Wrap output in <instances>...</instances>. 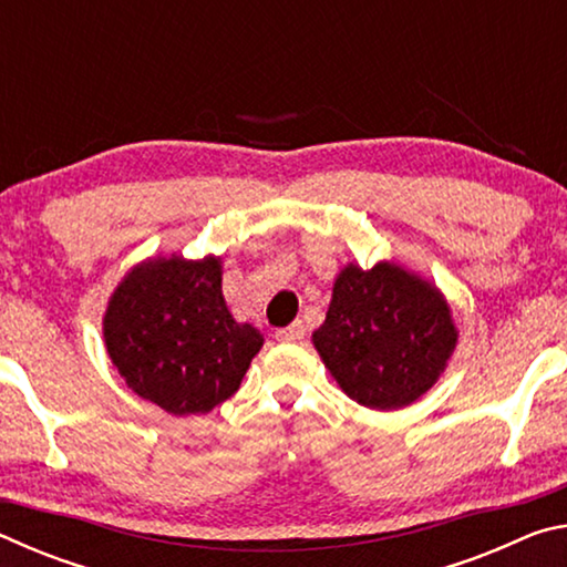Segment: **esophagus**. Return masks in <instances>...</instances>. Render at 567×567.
<instances>
[{"mask_svg":"<svg viewBox=\"0 0 567 567\" xmlns=\"http://www.w3.org/2000/svg\"><path fill=\"white\" fill-rule=\"evenodd\" d=\"M305 324L302 322H292L290 328H282V330H277L275 332V338L280 340V342H300L302 338H305Z\"/></svg>","mask_w":567,"mask_h":567,"instance_id":"1","label":"esophagus"}]
</instances>
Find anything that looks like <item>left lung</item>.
<instances>
[{"instance_id":"obj_1","label":"left lung","mask_w":567,"mask_h":567,"mask_svg":"<svg viewBox=\"0 0 567 567\" xmlns=\"http://www.w3.org/2000/svg\"><path fill=\"white\" fill-rule=\"evenodd\" d=\"M312 344L344 395L400 410L435 385L457 344L450 305L433 282L395 262L348 265Z\"/></svg>"}]
</instances>
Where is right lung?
<instances>
[{"instance_id":"add662e5","label":"right lung","mask_w":567,"mask_h":567,"mask_svg":"<svg viewBox=\"0 0 567 567\" xmlns=\"http://www.w3.org/2000/svg\"><path fill=\"white\" fill-rule=\"evenodd\" d=\"M102 332L127 388L177 417L233 398L265 342L227 310L219 257H152L132 267L110 297Z\"/></svg>"}]
</instances>
